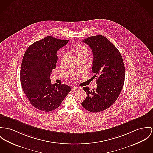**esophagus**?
I'll list each match as a JSON object with an SVG mask.
<instances>
[{
	"label": "esophagus",
	"mask_w": 153,
	"mask_h": 153,
	"mask_svg": "<svg viewBox=\"0 0 153 153\" xmlns=\"http://www.w3.org/2000/svg\"><path fill=\"white\" fill-rule=\"evenodd\" d=\"M80 88L79 87H73V88H72V90H73V91H78L79 90H80Z\"/></svg>",
	"instance_id": "1"
}]
</instances>
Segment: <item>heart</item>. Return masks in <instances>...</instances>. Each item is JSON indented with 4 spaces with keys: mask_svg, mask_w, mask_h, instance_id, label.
Segmentation results:
<instances>
[{
    "mask_svg": "<svg viewBox=\"0 0 153 153\" xmlns=\"http://www.w3.org/2000/svg\"><path fill=\"white\" fill-rule=\"evenodd\" d=\"M73 51L75 53L77 58L79 60L82 59H86L87 58L88 54V48L82 45H76L73 48ZM67 54H64L60 59V63L63 65L65 63V59L66 58ZM79 74L77 73H74L73 75V77L74 79H77L79 77Z\"/></svg>",
    "mask_w": 153,
    "mask_h": 153,
    "instance_id": "obj_1",
    "label": "heart"
}]
</instances>
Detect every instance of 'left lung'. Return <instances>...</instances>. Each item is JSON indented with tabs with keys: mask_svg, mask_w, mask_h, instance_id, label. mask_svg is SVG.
Segmentation results:
<instances>
[{
	"mask_svg": "<svg viewBox=\"0 0 153 153\" xmlns=\"http://www.w3.org/2000/svg\"><path fill=\"white\" fill-rule=\"evenodd\" d=\"M92 49L94 58L92 71L97 87L87 93L82 107L91 112L104 111L112 105L120 94L125 81V66L117 47L103 35L90 36L83 40Z\"/></svg>",
	"mask_w": 153,
	"mask_h": 153,
	"instance_id": "8db88e82",
	"label": "left lung"
}]
</instances>
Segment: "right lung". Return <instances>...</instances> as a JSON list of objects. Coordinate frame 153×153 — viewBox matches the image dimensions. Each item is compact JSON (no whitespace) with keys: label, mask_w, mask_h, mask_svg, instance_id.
<instances>
[{"label":"right lung","mask_w":153,"mask_h":153,"mask_svg":"<svg viewBox=\"0 0 153 153\" xmlns=\"http://www.w3.org/2000/svg\"><path fill=\"white\" fill-rule=\"evenodd\" d=\"M68 41L47 36L31 45L24 55L21 84L31 104L40 111L56 109L71 91L70 86L52 84L50 79L52 70L56 67L57 52Z\"/></svg>","instance_id":"obj_1"}]
</instances>
